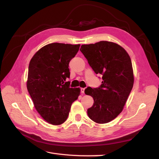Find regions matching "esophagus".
Instances as JSON below:
<instances>
[{
    "label": "esophagus",
    "mask_w": 159,
    "mask_h": 159,
    "mask_svg": "<svg viewBox=\"0 0 159 159\" xmlns=\"http://www.w3.org/2000/svg\"><path fill=\"white\" fill-rule=\"evenodd\" d=\"M80 89H81V93H82V94H84V91H85V88H81Z\"/></svg>",
    "instance_id": "1"
}]
</instances>
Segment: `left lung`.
Returning a JSON list of instances; mask_svg holds the SVG:
<instances>
[{"instance_id":"1","label":"left lung","mask_w":159,"mask_h":159,"mask_svg":"<svg viewBox=\"0 0 159 159\" xmlns=\"http://www.w3.org/2000/svg\"><path fill=\"white\" fill-rule=\"evenodd\" d=\"M80 51L95 73L102 75L103 80L99 88L85 89V93L94 100L88 115L95 123H109L122 111L133 88L131 58L121 46L107 41L81 45Z\"/></svg>"}]
</instances>
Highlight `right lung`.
Masks as SVG:
<instances>
[{"label":"right lung","mask_w":159,"mask_h":159,"mask_svg":"<svg viewBox=\"0 0 159 159\" xmlns=\"http://www.w3.org/2000/svg\"><path fill=\"white\" fill-rule=\"evenodd\" d=\"M80 44L52 43L34 55L28 67L27 89L41 117L50 124L66 121L71 105L78 98L80 89L70 88V60Z\"/></svg>","instance_id":"1"}]
</instances>
